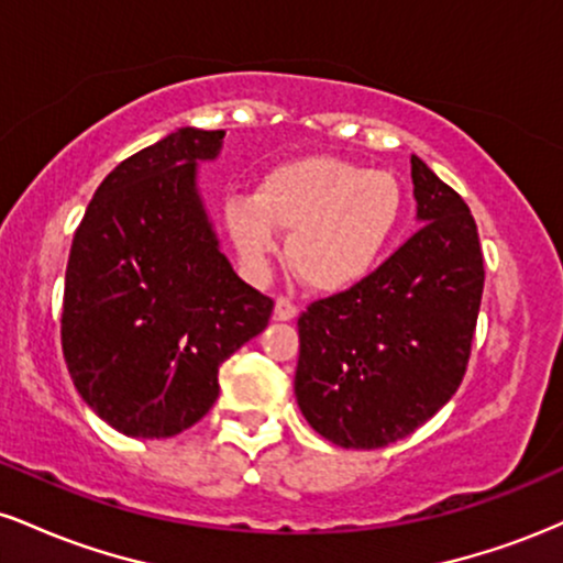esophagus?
<instances>
[{
  "instance_id": "obj_1",
  "label": "esophagus",
  "mask_w": 563,
  "mask_h": 563,
  "mask_svg": "<svg viewBox=\"0 0 563 563\" xmlns=\"http://www.w3.org/2000/svg\"><path fill=\"white\" fill-rule=\"evenodd\" d=\"M296 314H299L296 303L286 299V296H277V299H275V318L277 320H294Z\"/></svg>"
}]
</instances>
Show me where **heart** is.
Wrapping results in <instances>:
<instances>
[{"mask_svg":"<svg viewBox=\"0 0 563 563\" xmlns=\"http://www.w3.org/2000/svg\"><path fill=\"white\" fill-rule=\"evenodd\" d=\"M405 192L389 172L331 156L275 166L254 198L228 203V230L245 267L267 273L290 232L288 256L307 286L346 290L376 273L397 235Z\"/></svg>","mask_w":563,"mask_h":563,"instance_id":"obj_1","label":"heart"}]
</instances>
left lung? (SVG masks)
Returning <instances> with one entry per match:
<instances>
[{"mask_svg": "<svg viewBox=\"0 0 563 563\" xmlns=\"http://www.w3.org/2000/svg\"><path fill=\"white\" fill-rule=\"evenodd\" d=\"M423 228L357 286L299 318L296 402L346 450H378L457 391L479 318L484 260L466 200L412 156Z\"/></svg>", "mask_w": 563, "mask_h": 563, "instance_id": "8db88e82", "label": "left lung"}]
</instances>
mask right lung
Listing matches in <instances>:
<instances>
[{
    "mask_svg": "<svg viewBox=\"0 0 563 563\" xmlns=\"http://www.w3.org/2000/svg\"><path fill=\"white\" fill-rule=\"evenodd\" d=\"M222 137L185 126L121 161L70 245L63 357L84 402L126 437L198 423L219 397V365L273 314L219 251L198 196V161L217 158Z\"/></svg>",
    "mask_w": 563,
    "mask_h": 563,
    "instance_id": "add662e5",
    "label": "right lung"
}]
</instances>
